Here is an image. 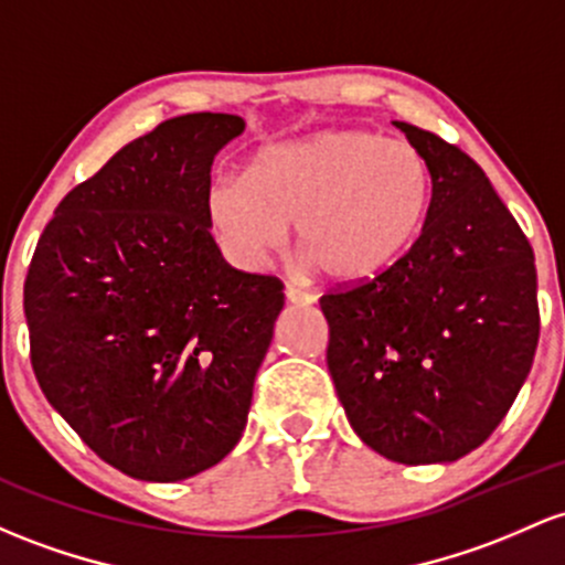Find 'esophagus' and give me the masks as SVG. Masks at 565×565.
Instances as JSON below:
<instances>
[{"label": "esophagus", "mask_w": 565, "mask_h": 565, "mask_svg": "<svg viewBox=\"0 0 565 565\" xmlns=\"http://www.w3.org/2000/svg\"><path fill=\"white\" fill-rule=\"evenodd\" d=\"M284 295H287L289 302H295V306H311L316 297L311 292H306V289L295 287V284H287V289H284Z\"/></svg>", "instance_id": "34e87169"}]
</instances>
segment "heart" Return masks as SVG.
<instances>
[{"instance_id": "obj_1", "label": "heart", "mask_w": 565, "mask_h": 565, "mask_svg": "<svg viewBox=\"0 0 565 565\" xmlns=\"http://www.w3.org/2000/svg\"><path fill=\"white\" fill-rule=\"evenodd\" d=\"M434 177L407 141L364 128H330L273 145L249 177L214 179L209 225L222 252L257 268L287 241L334 284H364L413 249L431 212Z\"/></svg>"}]
</instances>
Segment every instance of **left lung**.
Segmentation results:
<instances>
[{"label":"left lung","mask_w":565,"mask_h":565,"mask_svg":"<svg viewBox=\"0 0 565 565\" xmlns=\"http://www.w3.org/2000/svg\"><path fill=\"white\" fill-rule=\"evenodd\" d=\"M426 154L431 212L373 281L321 295L327 367L353 431L399 463H443L491 437L539 343L534 249L461 147L394 122Z\"/></svg>","instance_id":"1"}]
</instances>
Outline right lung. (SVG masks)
I'll use <instances>...</instances> for the list:
<instances>
[{
	"label": "right lung",
	"mask_w": 565,
	"mask_h": 565,
	"mask_svg": "<svg viewBox=\"0 0 565 565\" xmlns=\"http://www.w3.org/2000/svg\"><path fill=\"white\" fill-rule=\"evenodd\" d=\"M238 115L171 117L66 192L23 284L42 394L122 475L173 482L235 448L284 308L212 238L214 154Z\"/></svg>",
	"instance_id": "1"
}]
</instances>
